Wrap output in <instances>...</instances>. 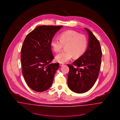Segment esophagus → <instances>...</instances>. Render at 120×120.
Here are the masks:
<instances>
[{"label": "esophagus", "mask_w": 120, "mask_h": 120, "mask_svg": "<svg viewBox=\"0 0 120 120\" xmlns=\"http://www.w3.org/2000/svg\"><path fill=\"white\" fill-rule=\"evenodd\" d=\"M63 65H64V64H63V63H60V67H62Z\"/></svg>", "instance_id": "obj_1"}]
</instances>
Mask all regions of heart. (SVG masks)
I'll list each match as a JSON object with an SVG mask.
<instances>
[{
	"mask_svg": "<svg viewBox=\"0 0 120 120\" xmlns=\"http://www.w3.org/2000/svg\"><path fill=\"white\" fill-rule=\"evenodd\" d=\"M51 45L55 52L60 51L64 46H66V51L58 54L55 57L56 61L64 63L71 60L73 55L76 58L81 56L86 50L88 41L85 35L74 31L68 30L60 34V38H53Z\"/></svg>",
	"mask_w": 120,
	"mask_h": 120,
	"instance_id": "1",
	"label": "heart"
}]
</instances>
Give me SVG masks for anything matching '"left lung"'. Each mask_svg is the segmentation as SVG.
I'll return each mask as SVG.
<instances>
[{"label":"left lung","mask_w":120,"mask_h":120,"mask_svg":"<svg viewBox=\"0 0 120 120\" xmlns=\"http://www.w3.org/2000/svg\"><path fill=\"white\" fill-rule=\"evenodd\" d=\"M89 39L88 48L85 53L73 62L76 67L68 65L69 71L68 84L69 89L77 93L89 90L95 84L98 78L102 56L99 41L88 29Z\"/></svg>","instance_id":"8db88e82"}]
</instances>
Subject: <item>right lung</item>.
<instances>
[{
    "label": "right lung",
    "instance_id": "1",
    "mask_svg": "<svg viewBox=\"0 0 120 120\" xmlns=\"http://www.w3.org/2000/svg\"><path fill=\"white\" fill-rule=\"evenodd\" d=\"M62 26H39L28 34L21 49L22 72L28 86L37 92L48 90L52 84L59 63L53 59L51 42Z\"/></svg>",
    "mask_w": 120,
    "mask_h": 120
}]
</instances>
